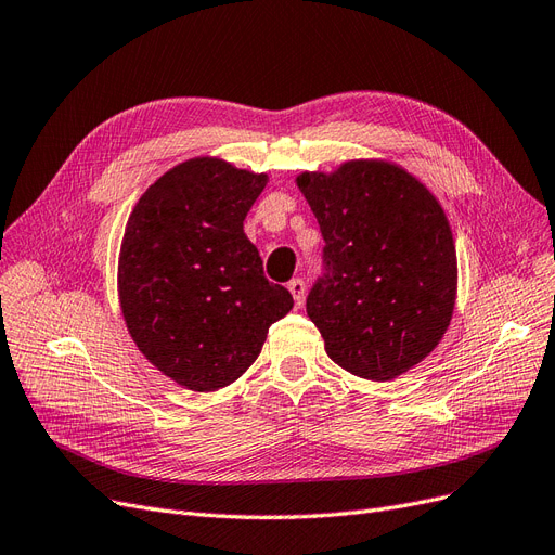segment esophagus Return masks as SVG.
Instances as JSON below:
<instances>
[{"instance_id": "1", "label": "esophagus", "mask_w": 555, "mask_h": 555, "mask_svg": "<svg viewBox=\"0 0 555 555\" xmlns=\"http://www.w3.org/2000/svg\"><path fill=\"white\" fill-rule=\"evenodd\" d=\"M289 292H292V296H294L296 308H300L302 298H305V282H302L300 278H294V280L289 282Z\"/></svg>"}]
</instances>
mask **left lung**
Returning a JSON list of instances; mask_svg holds the SVG:
<instances>
[{
  "label": "left lung",
  "instance_id": "obj_1",
  "mask_svg": "<svg viewBox=\"0 0 555 555\" xmlns=\"http://www.w3.org/2000/svg\"><path fill=\"white\" fill-rule=\"evenodd\" d=\"M326 241V273L308 317L326 353L367 380H392L443 339L456 300V250L441 202L401 165L380 158L300 171Z\"/></svg>",
  "mask_w": 555,
  "mask_h": 555
}]
</instances>
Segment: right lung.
Returning a JSON list of instances; mask_svg holds the SVG:
<instances>
[{
	"mask_svg": "<svg viewBox=\"0 0 555 555\" xmlns=\"http://www.w3.org/2000/svg\"><path fill=\"white\" fill-rule=\"evenodd\" d=\"M266 183L263 171L190 158L151 183L128 218L117 273L126 328L151 365L188 390L234 384L294 308L243 232Z\"/></svg>",
	"mask_w": 555,
	"mask_h": 555,
	"instance_id": "add662e5",
	"label": "right lung"
}]
</instances>
